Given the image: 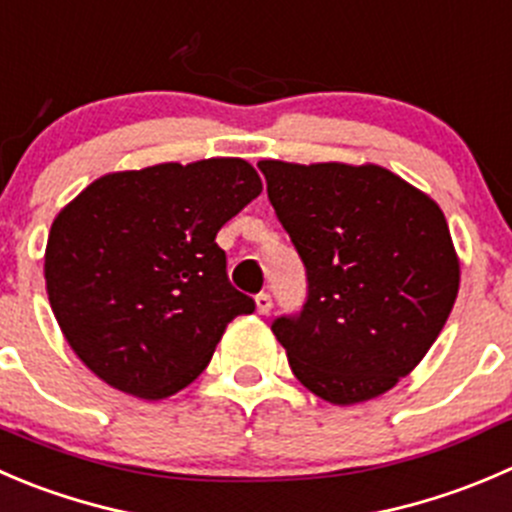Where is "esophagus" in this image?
<instances>
[{"instance_id": "obj_1", "label": "esophagus", "mask_w": 512, "mask_h": 512, "mask_svg": "<svg viewBox=\"0 0 512 512\" xmlns=\"http://www.w3.org/2000/svg\"><path fill=\"white\" fill-rule=\"evenodd\" d=\"M255 305H257V312H260V315H267V312L272 310V295H270V292H260V295L255 297Z\"/></svg>"}]
</instances>
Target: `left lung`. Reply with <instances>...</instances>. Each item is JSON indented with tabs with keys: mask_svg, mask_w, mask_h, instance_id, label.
<instances>
[{
	"mask_svg": "<svg viewBox=\"0 0 512 512\" xmlns=\"http://www.w3.org/2000/svg\"><path fill=\"white\" fill-rule=\"evenodd\" d=\"M257 167L307 275L302 310L272 320L292 372L335 405L388 393L438 340L458 297L443 210L377 165Z\"/></svg>",
	"mask_w": 512,
	"mask_h": 512,
	"instance_id": "obj_1",
	"label": "left lung"
}]
</instances>
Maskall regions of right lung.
<instances>
[{"label":"right lung","instance_id":"obj_1","mask_svg":"<svg viewBox=\"0 0 512 512\" xmlns=\"http://www.w3.org/2000/svg\"><path fill=\"white\" fill-rule=\"evenodd\" d=\"M260 192L252 165L217 157L104 175L59 212L49 305L94 375L162 400L205 370L227 322L255 312L215 237Z\"/></svg>","mask_w":512,"mask_h":512}]
</instances>
